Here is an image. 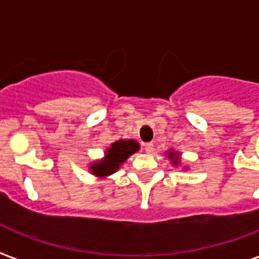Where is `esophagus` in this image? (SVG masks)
Returning a JSON list of instances; mask_svg holds the SVG:
<instances>
[{
  "instance_id": "esophagus-1",
  "label": "esophagus",
  "mask_w": 259,
  "mask_h": 259,
  "mask_svg": "<svg viewBox=\"0 0 259 259\" xmlns=\"http://www.w3.org/2000/svg\"><path fill=\"white\" fill-rule=\"evenodd\" d=\"M144 149H145L146 153H153V149H154V145L152 142H146L145 145H144Z\"/></svg>"
}]
</instances>
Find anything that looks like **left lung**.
Here are the masks:
<instances>
[{"label":"left lung","mask_w":259,"mask_h":259,"mask_svg":"<svg viewBox=\"0 0 259 259\" xmlns=\"http://www.w3.org/2000/svg\"><path fill=\"white\" fill-rule=\"evenodd\" d=\"M180 152H176V150L169 149L166 152V157L169 158L170 162H172L173 166H179L181 164V160H180Z\"/></svg>","instance_id":"obj_1"}]
</instances>
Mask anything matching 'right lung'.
<instances>
[{
    "mask_svg": "<svg viewBox=\"0 0 259 259\" xmlns=\"http://www.w3.org/2000/svg\"><path fill=\"white\" fill-rule=\"evenodd\" d=\"M140 150V144L136 140H118L105 150L101 160L90 164V173L94 176L106 179L110 175L117 172L127 158Z\"/></svg>",
    "mask_w": 259,
    "mask_h": 259,
    "instance_id": "add662e5",
    "label": "right lung"
}]
</instances>
